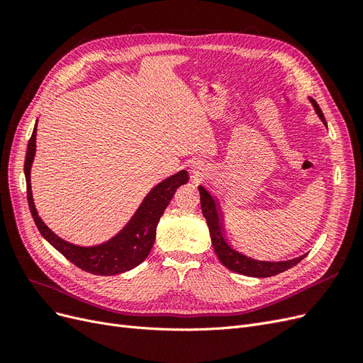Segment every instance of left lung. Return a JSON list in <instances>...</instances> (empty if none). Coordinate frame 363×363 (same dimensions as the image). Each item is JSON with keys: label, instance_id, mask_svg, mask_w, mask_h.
Segmentation results:
<instances>
[{"label": "left lung", "instance_id": "obj_1", "mask_svg": "<svg viewBox=\"0 0 363 363\" xmlns=\"http://www.w3.org/2000/svg\"><path fill=\"white\" fill-rule=\"evenodd\" d=\"M311 101L315 107L316 113L320 115L323 123L325 124V119L320 106H318V103L313 100V98H311ZM199 189H200V199H201V211L207 221L208 232H211L213 250L216 252L218 259L221 260L223 265L227 267L228 269H232L238 274H244V276H250V277H271L295 267L296 263L304 259L306 255L292 260H286V262H260V260H255L240 255V252H238L232 245L228 244V240L224 235L223 219H221V213H219L216 200L203 188V186H199Z\"/></svg>", "mask_w": 363, "mask_h": 363}]
</instances>
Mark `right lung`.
Wrapping results in <instances>:
<instances>
[{
	"mask_svg": "<svg viewBox=\"0 0 363 363\" xmlns=\"http://www.w3.org/2000/svg\"><path fill=\"white\" fill-rule=\"evenodd\" d=\"M35 151L36 127L33 130L31 138L28 140L27 156L24 163L27 200L31 216L35 219L40 235L45 238L54 248L62 252V255L69 262H72L75 267H79L86 272L95 274V276H115V274L125 272L128 269H133L148 257L152 244H155L156 227L159 224L160 216L163 215L164 208L168 207L179 186L188 183L189 180L188 172L180 171L179 174H175L172 177L162 182L147 195V199L140 204L138 212L131 218V221L127 224L123 232L103 245L83 248L72 245L67 242V240L60 239L57 235H54L51 230L43 224L40 216L38 215L35 203H33L30 184V168L33 157H35Z\"/></svg>",
	"mask_w": 363,
	"mask_h": 363,
	"instance_id": "1",
	"label": "right lung"
}]
</instances>
